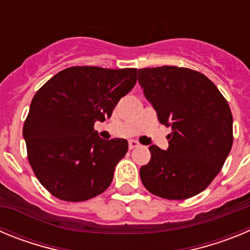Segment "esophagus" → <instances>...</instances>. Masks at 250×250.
Segmentation results:
<instances>
[{"label": "esophagus", "instance_id": "34e87169", "mask_svg": "<svg viewBox=\"0 0 250 250\" xmlns=\"http://www.w3.org/2000/svg\"><path fill=\"white\" fill-rule=\"evenodd\" d=\"M139 143L136 140H130L129 141V149L130 150H132V149H135V147H138L139 146Z\"/></svg>", "mask_w": 250, "mask_h": 250}]
</instances>
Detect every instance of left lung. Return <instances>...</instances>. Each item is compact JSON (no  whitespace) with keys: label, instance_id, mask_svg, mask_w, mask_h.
I'll use <instances>...</instances> for the list:
<instances>
[{"label":"left lung","instance_id":"left-lung-1","mask_svg":"<svg viewBox=\"0 0 250 250\" xmlns=\"http://www.w3.org/2000/svg\"><path fill=\"white\" fill-rule=\"evenodd\" d=\"M139 83L163 125L169 147L149 146L140 178L154 195L183 200L209 187L230 152L233 116L228 101L205 75L187 67L140 68Z\"/></svg>","mask_w":250,"mask_h":250}]
</instances>
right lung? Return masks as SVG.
<instances>
[{
    "label": "right lung",
    "mask_w": 250,
    "mask_h": 250,
    "mask_svg": "<svg viewBox=\"0 0 250 250\" xmlns=\"http://www.w3.org/2000/svg\"><path fill=\"white\" fill-rule=\"evenodd\" d=\"M136 80L138 68L74 66L35 94L22 132L28 163L52 195L85 202L109 188L129 145L125 139L103 140L94 124L111 116Z\"/></svg>",
    "instance_id": "obj_1"
}]
</instances>
